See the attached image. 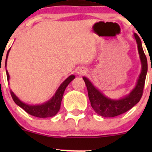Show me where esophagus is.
<instances>
[{
  "label": "esophagus",
  "instance_id": "34e87169",
  "mask_svg": "<svg viewBox=\"0 0 152 152\" xmlns=\"http://www.w3.org/2000/svg\"><path fill=\"white\" fill-rule=\"evenodd\" d=\"M86 72H87V70H85L83 67H80V68H79L76 70V73H77L78 75H83L85 74Z\"/></svg>",
  "mask_w": 152,
  "mask_h": 152
}]
</instances>
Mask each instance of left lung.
<instances>
[{
  "label": "left lung",
  "instance_id": "1",
  "mask_svg": "<svg viewBox=\"0 0 152 152\" xmlns=\"http://www.w3.org/2000/svg\"><path fill=\"white\" fill-rule=\"evenodd\" d=\"M134 37L137 42L138 53L141 62V72L135 87L128 95H126L119 99H112L105 96L87 77H83L87 86L88 97L92 107L97 114L102 117L113 118L120 115L132 108L136 104L140 102L142 97L148 70V63L140 37L135 33L134 34Z\"/></svg>",
  "mask_w": 152,
  "mask_h": 152
}]
</instances>
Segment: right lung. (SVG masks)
I'll use <instances>...</instances> for the list:
<instances>
[{
  "instance_id": "obj_1",
  "label": "right lung",
  "mask_w": 152,
  "mask_h": 152,
  "mask_svg": "<svg viewBox=\"0 0 152 152\" xmlns=\"http://www.w3.org/2000/svg\"><path fill=\"white\" fill-rule=\"evenodd\" d=\"M10 50H8L7 54V58H6V72H7V80L10 81V75H9L8 71L7 70V58H8L9 53H10ZM75 79L74 75H70V76L67 78L60 86L58 87L56 90L55 94L52 96L50 99L45 103L42 104H37V105H30L28 104H26L23 102L22 101L20 100L16 96V95L10 90L11 96H12V99H13L14 102H15L17 105L20 107L21 108L23 109L27 113H28L31 115L35 116L37 118H49L53 117L54 116L56 113L59 112V109H60L61 102H62V97H63L64 92H65V89H66L67 86L72 82V80Z\"/></svg>"
}]
</instances>
